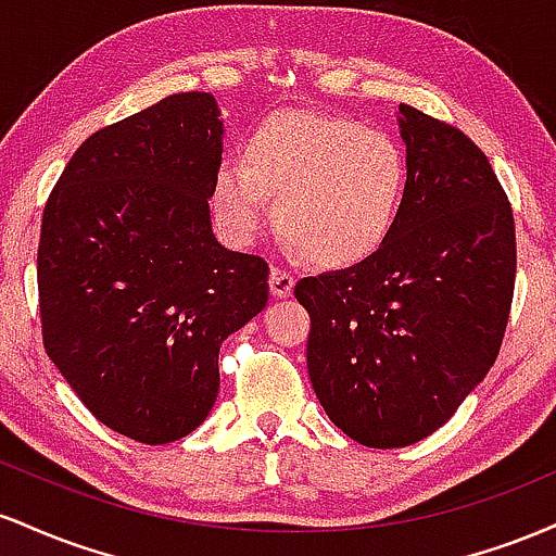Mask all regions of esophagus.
I'll return each mask as SVG.
<instances>
[{
	"label": "esophagus",
	"mask_w": 556,
	"mask_h": 556,
	"mask_svg": "<svg viewBox=\"0 0 556 556\" xmlns=\"http://www.w3.org/2000/svg\"><path fill=\"white\" fill-rule=\"evenodd\" d=\"M269 285L274 298H290L292 290H295V277H292V271L282 269V266H271Z\"/></svg>",
	"instance_id": "1"
}]
</instances>
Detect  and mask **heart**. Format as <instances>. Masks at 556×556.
<instances>
[{"mask_svg": "<svg viewBox=\"0 0 556 556\" xmlns=\"http://www.w3.org/2000/svg\"><path fill=\"white\" fill-rule=\"evenodd\" d=\"M214 185L219 219L256 235L277 195V225L321 266H355L387 245L407 193V159L387 132L318 112H271L242 138Z\"/></svg>", "mask_w": 556, "mask_h": 556, "instance_id": "obj_1", "label": "heart"}]
</instances>
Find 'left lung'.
I'll return each mask as SVG.
<instances>
[{
  "label": "left lung",
  "instance_id": "left-lung-1",
  "mask_svg": "<svg viewBox=\"0 0 556 556\" xmlns=\"http://www.w3.org/2000/svg\"><path fill=\"white\" fill-rule=\"evenodd\" d=\"M400 114L407 193L392 238L358 266L295 285L316 397L374 450L426 439L489 374L518 271L513 206L486 154L416 106Z\"/></svg>",
  "mask_w": 556,
  "mask_h": 556
}]
</instances>
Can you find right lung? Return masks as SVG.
<instances>
[{"mask_svg": "<svg viewBox=\"0 0 556 556\" xmlns=\"http://www.w3.org/2000/svg\"><path fill=\"white\" fill-rule=\"evenodd\" d=\"M219 167L214 96L175 93L83 140L43 206V348L83 405L140 444L203 424L222 342L269 300V264L212 232Z\"/></svg>", "mask_w": 556, "mask_h": 556, "instance_id": "obj_1", "label": "right lung"}]
</instances>
